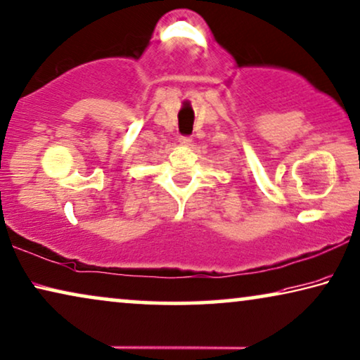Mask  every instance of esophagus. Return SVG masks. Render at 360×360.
I'll use <instances>...</instances> for the list:
<instances>
[{
	"mask_svg": "<svg viewBox=\"0 0 360 360\" xmlns=\"http://www.w3.org/2000/svg\"><path fill=\"white\" fill-rule=\"evenodd\" d=\"M179 143H180V146H191V138H188V136H180L179 138Z\"/></svg>",
	"mask_w": 360,
	"mask_h": 360,
	"instance_id": "esophagus-1",
	"label": "esophagus"
}]
</instances>
